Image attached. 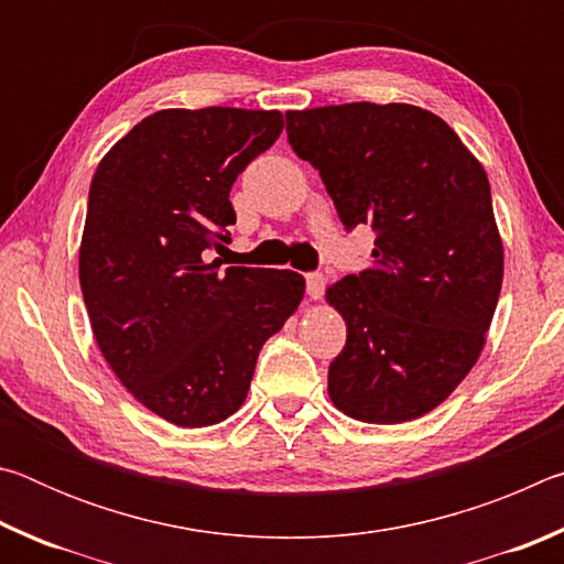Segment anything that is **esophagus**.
<instances>
[{
  "instance_id": "34e87169",
  "label": "esophagus",
  "mask_w": 564,
  "mask_h": 564,
  "mask_svg": "<svg viewBox=\"0 0 564 564\" xmlns=\"http://www.w3.org/2000/svg\"><path fill=\"white\" fill-rule=\"evenodd\" d=\"M323 291H326V279H323V273H305V293H308V299L318 301Z\"/></svg>"
}]
</instances>
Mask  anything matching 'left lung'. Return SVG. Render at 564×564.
<instances>
[{
    "mask_svg": "<svg viewBox=\"0 0 564 564\" xmlns=\"http://www.w3.org/2000/svg\"><path fill=\"white\" fill-rule=\"evenodd\" d=\"M285 131L343 226L376 231L370 269L326 291L348 328L328 368L333 405L380 425L431 413L480 358L500 299L488 174L441 117L413 104L289 111Z\"/></svg>",
    "mask_w": 564,
    "mask_h": 564,
    "instance_id": "8db88e82",
    "label": "left lung"
}]
</instances>
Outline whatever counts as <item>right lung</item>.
I'll list each match as a JSON object with an SVG mask.
<instances>
[{
    "label": "right lung",
    "instance_id": "right-lung-1",
    "mask_svg": "<svg viewBox=\"0 0 564 564\" xmlns=\"http://www.w3.org/2000/svg\"><path fill=\"white\" fill-rule=\"evenodd\" d=\"M281 131V111L164 109L91 178L79 283L94 338L123 388L178 427L243 405L263 343L303 301L301 273L206 261L236 224V176Z\"/></svg>",
    "mask_w": 564,
    "mask_h": 564
}]
</instances>
